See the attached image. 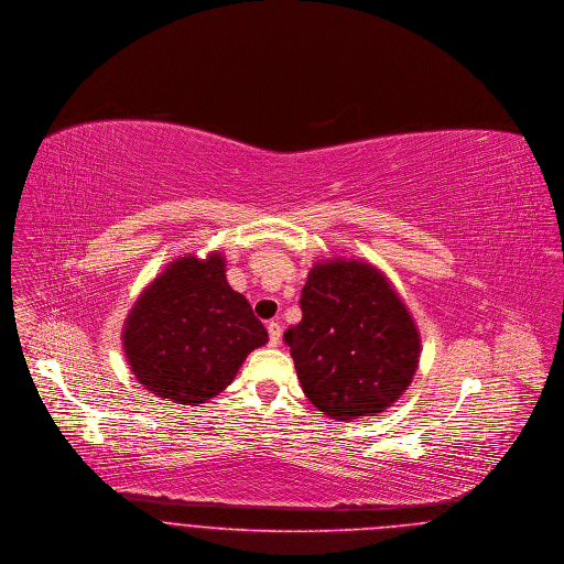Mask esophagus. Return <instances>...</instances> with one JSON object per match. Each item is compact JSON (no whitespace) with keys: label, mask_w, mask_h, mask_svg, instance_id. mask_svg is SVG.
I'll use <instances>...</instances> for the list:
<instances>
[{"label":"esophagus","mask_w":564,"mask_h":564,"mask_svg":"<svg viewBox=\"0 0 564 564\" xmlns=\"http://www.w3.org/2000/svg\"><path fill=\"white\" fill-rule=\"evenodd\" d=\"M268 338H270V345L276 347L281 343V326L276 322H270L268 324Z\"/></svg>","instance_id":"esophagus-1"}]
</instances>
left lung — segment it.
Listing matches in <instances>:
<instances>
[{
  "label": "left lung",
  "mask_w": 564,
  "mask_h": 564,
  "mask_svg": "<svg viewBox=\"0 0 564 564\" xmlns=\"http://www.w3.org/2000/svg\"><path fill=\"white\" fill-rule=\"evenodd\" d=\"M302 319L283 338L306 398L332 420L349 422L392 406L409 388L422 340L388 276L360 260L311 268Z\"/></svg>",
  "instance_id": "obj_1"
}]
</instances>
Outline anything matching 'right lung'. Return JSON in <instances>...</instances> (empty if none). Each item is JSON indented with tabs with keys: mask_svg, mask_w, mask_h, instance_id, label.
Returning <instances> with one entry per match:
<instances>
[{
	"mask_svg": "<svg viewBox=\"0 0 564 564\" xmlns=\"http://www.w3.org/2000/svg\"><path fill=\"white\" fill-rule=\"evenodd\" d=\"M265 343L251 304L228 285L221 253L167 264L123 326V349L140 386L194 406L226 390L245 358Z\"/></svg>",
	"mask_w": 564,
	"mask_h": 564,
	"instance_id": "right-lung-1",
	"label": "right lung"
}]
</instances>
